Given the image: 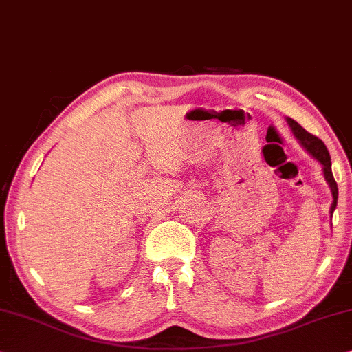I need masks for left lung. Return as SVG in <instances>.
I'll list each match as a JSON object with an SVG mask.
<instances>
[{
  "label": "left lung",
  "instance_id": "left-lung-1",
  "mask_svg": "<svg viewBox=\"0 0 352 352\" xmlns=\"http://www.w3.org/2000/svg\"><path fill=\"white\" fill-rule=\"evenodd\" d=\"M286 120H287V124L290 126V130H292L294 136L300 141V144H302L305 149H307V152H308L309 155H313L314 159L318 160L320 165H322L324 177H325V181H327L330 190H332V197H333L332 206H330V216H332L333 211H335V208H337V201H338V186H337V182H335V179H333L332 162H330V154H329L327 147H325L324 142L320 141L318 136L308 133V131L305 130L302 125H298L294 119H290V117H286Z\"/></svg>",
  "mask_w": 352,
  "mask_h": 352
}]
</instances>
